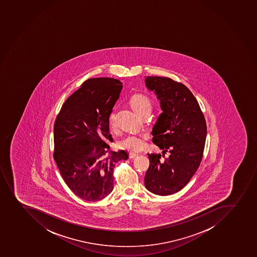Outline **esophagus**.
Listing matches in <instances>:
<instances>
[{
    "label": "esophagus",
    "mask_w": 257,
    "mask_h": 257,
    "mask_svg": "<svg viewBox=\"0 0 257 257\" xmlns=\"http://www.w3.org/2000/svg\"><path fill=\"white\" fill-rule=\"evenodd\" d=\"M139 156L138 154L137 153H130V158H136V157H137V156Z\"/></svg>",
    "instance_id": "esophagus-1"
}]
</instances>
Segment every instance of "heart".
I'll use <instances>...</instances> for the list:
<instances>
[{
    "label": "heart",
    "instance_id": "obj_1",
    "mask_svg": "<svg viewBox=\"0 0 257 257\" xmlns=\"http://www.w3.org/2000/svg\"><path fill=\"white\" fill-rule=\"evenodd\" d=\"M130 105L132 106V110L137 114L142 115L144 112L151 111V102L148 97L142 94H136L132 96L130 100ZM110 124L113 125L114 112L110 115ZM146 136L145 134L140 133H131L123 137L119 142L120 148L124 149L126 151H142L146 146Z\"/></svg>",
    "mask_w": 257,
    "mask_h": 257
}]
</instances>
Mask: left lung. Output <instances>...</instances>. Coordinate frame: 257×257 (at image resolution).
Returning a JSON list of instances; mask_svg holds the SVG:
<instances>
[{"mask_svg":"<svg viewBox=\"0 0 257 257\" xmlns=\"http://www.w3.org/2000/svg\"><path fill=\"white\" fill-rule=\"evenodd\" d=\"M146 87L160 101L162 113L153 125L154 143L170 152L148 154L150 166L145 185L156 195L166 196L181 190L200 165L207 136V125L198 101L190 90L171 78H145Z\"/></svg>","mask_w":257,"mask_h":257,"instance_id":"left-lung-1","label":"left lung"}]
</instances>
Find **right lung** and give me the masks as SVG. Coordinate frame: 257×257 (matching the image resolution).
I'll list each match as a JSON object with an SVG mask.
<instances>
[{
  "label": "right lung",
  "instance_id": "add662e5",
  "mask_svg": "<svg viewBox=\"0 0 257 257\" xmlns=\"http://www.w3.org/2000/svg\"><path fill=\"white\" fill-rule=\"evenodd\" d=\"M122 83L90 78L63 104L54 126V158L64 182L79 198L99 201L113 189V170L129 154L110 151L109 116Z\"/></svg>",
  "mask_w": 257,
  "mask_h": 257
}]
</instances>
